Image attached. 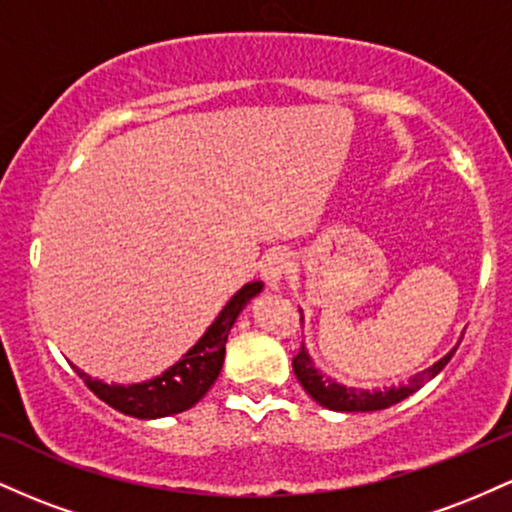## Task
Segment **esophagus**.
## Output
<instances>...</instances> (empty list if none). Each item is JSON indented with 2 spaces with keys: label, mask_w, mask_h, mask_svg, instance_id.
I'll use <instances>...</instances> for the list:
<instances>
[{
  "label": "esophagus",
  "mask_w": 512,
  "mask_h": 512,
  "mask_svg": "<svg viewBox=\"0 0 512 512\" xmlns=\"http://www.w3.org/2000/svg\"><path fill=\"white\" fill-rule=\"evenodd\" d=\"M289 269H291V255L284 250L267 252L260 264L262 279L267 281L269 286H279L281 281H284V276L289 274Z\"/></svg>",
  "instance_id": "34e87169"
}]
</instances>
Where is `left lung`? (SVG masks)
I'll use <instances>...</instances> for the list:
<instances>
[{"mask_svg": "<svg viewBox=\"0 0 512 512\" xmlns=\"http://www.w3.org/2000/svg\"><path fill=\"white\" fill-rule=\"evenodd\" d=\"M455 351L457 346L440 358V361L433 363L431 368L416 373L407 385L385 387V390H358V387L339 385L337 380L327 378L325 373H320V370L315 368L313 358H310L308 351H305V346H301V351L293 356V373H296L298 383L303 385V390L308 392L320 407L332 409V411H378L402 402V399L414 395V392L424 383H428V380L436 378L440 370L448 366V361Z\"/></svg>", "mask_w": 512, "mask_h": 512, "instance_id": "8db88e82", "label": "left lung"}]
</instances>
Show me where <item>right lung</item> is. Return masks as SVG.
Instances as JSON below:
<instances>
[{"label": "right lung", "mask_w": 512, "mask_h": 512, "mask_svg": "<svg viewBox=\"0 0 512 512\" xmlns=\"http://www.w3.org/2000/svg\"><path fill=\"white\" fill-rule=\"evenodd\" d=\"M262 286V281L245 284L231 301L223 305V310L211 322L209 330L199 337V342L175 366L163 370L156 378L134 385H108L103 380H93L91 375L74 366L76 373L98 399L134 419H161V416L192 409L219 378L223 356H226L228 332H231L240 310L262 291Z\"/></svg>", "instance_id": "add662e5"}]
</instances>
